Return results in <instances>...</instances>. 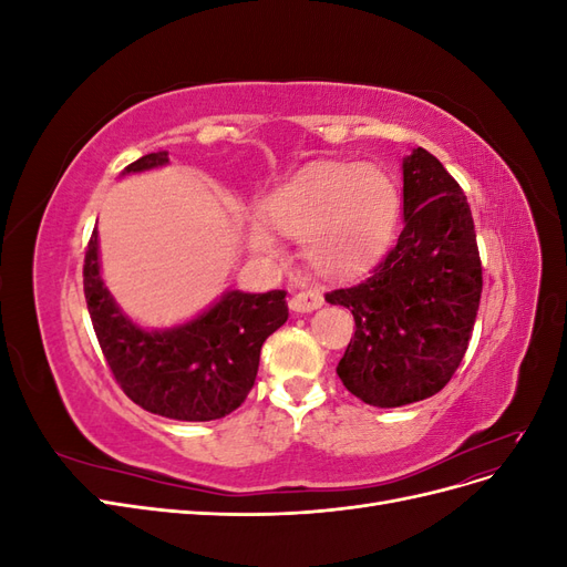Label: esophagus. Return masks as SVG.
<instances>
[{
	"label": "esophagus",
	"mask_w": 567,
	"mask_h": 567,
	"mask_svg": "<svg viewBox=\"0 0 567 567\" xmlns=\"http://www.w3.org/2000/svg\"><path fill=\"white\" fill-rule=\"evenodd\" d=\"M290 310L298 312V315H305V312H315L319 310V307L323 305V296L319 293V290H300V293H296L293 298H290Z\"/></svg>",
	"instance_id": "obj_1"
}]
</instances>
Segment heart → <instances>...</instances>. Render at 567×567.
<instances>
[{
  "mask_svg": "<svg viewBox=\"0 0 567 567\" xmlns=\"http://www.w3.org/2000/svg\"><path fill=\"white\" fill-rule=\"evenodd\" d=\"M262 215L274 229L305 238V252L319 271L348 277L388 244L400 217V192L379 167L321 163L274 188L262 200ZM248 244L265 257L281 255L260 221H250Z\"/></svg>",
  "mask_w": 567,
  "mask_h": 567,
  "instance_id": "heart-1",
  "label": "heart"
}]
</instances>
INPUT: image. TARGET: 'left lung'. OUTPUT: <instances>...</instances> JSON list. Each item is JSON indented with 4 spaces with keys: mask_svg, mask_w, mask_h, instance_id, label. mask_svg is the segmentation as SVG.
<instances>
[{
    "mask_svg": "<svg viewBox=\"0 0 567 567\" xmlns=\"http://www.w3.org/2000/svg\"><path fill=\"white\" fill-rule=\"evenodd\" d=\"M404 229L369 277L326 302L348 307L354 338L338 375L354 398L392 409L433 398L468 350L483 293L471 205L425 148L402 161Z\"/></svg>",
    "mask_w": 567,
    "mask_h": 567,
    "instance_id": "left-lung-1",
    "label": "left lung"
}]
</instances>
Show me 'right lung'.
Returning a JSON list of instances; mask_svg holds the SVG:
<instances>
[{
    "label": "right lung",
    "instance_id": "1",
    "mask_svg": "<svg viewBox=\"0 0 567 567\" xmlns=\"http://www.w3.org/2000/svg\"><path fill=\"white\" fill-rule=\"evenodd\" d=\"M167 153H148L123 169L165 167ZM84 298L99 346L120 388L142 409L175 421H215L248 398L262 342L286 323V290H225L208 310L169 329L132 321L101 279L99 231L84 255Z\"/></svg>",
    "mask_w": 567,
    "mask_h": 567
}]
</instances>
